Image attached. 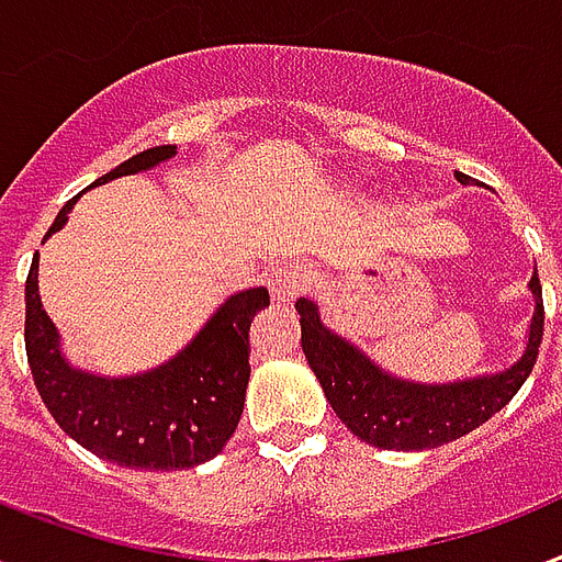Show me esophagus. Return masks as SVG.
I'll list each match as a JSON object with an SVG mask.
<instances>
[{
  "instance_id": "1",
  "label": "esophagus",
  "mask_w": 562,
  "mask_h": 562,
  "mask_svg": "<svg viewBox=\"0 0 562 562\" xmlns=\"http://www.w3.org/2000/svg\"><path fill=\"white\" fill-rule=\"evenodd\" d=\"M304 281H307V269L302 263H284L278 267L269 278V293H272V302L278 304H293L302 293Z\"/></svg>"
}]
</instances>
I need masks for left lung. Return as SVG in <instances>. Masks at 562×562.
Here are the masks:
<instances>
[{"mask_svg": "<svg viewBox=\"0 0 562 562\" xmlns=\"http://www.w3.org/2000/svg\"><path fill=\"white\" fill-rule=\"evenodd\" d=\"M460 184H469V176L458 172ZM533 319H530L528 346L510 369L495 375H477L454 384H416L402 381L375 367L372 360L337 337L319 319V307L311 299H299L295 311L302 316V349L313 375L319 378L325 398L342 425L363 442L386 451H422V448L446 446L460 439L490 416L502 411L519 386L528 381L537 363L542 342V286L533 272Z\"/></svg>", "mask_w": 562, "mask_h": 562, "instance_id": "8db88e82", "label": "left lung"}]
</instances>
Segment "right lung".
<instances>
[{
  "instance_id": "1",
  "label": "right lung",
  "mask_w": 562,
  "mask_h": 562,
  "mask_svg": "<svg viewBox=\"0 0 562 562\" xmlns=\"http://www.w3.org/2000/svg\"><path fill=\"white\" fill-rule=\"evenodd\" d=\"M176 146L134 155L90 187L158 167ZM78 199V195H76ZM72 199V202H76ZM72 202L60 207L49 234L64 228ZM46 234V237H49ZM37 251L25 278V355L52 419L95 458L128 469H190L216 458L243 416L249 384V328L269 307L263 286L228 295L176 358L128 378H104L69 367L37 293Z\"/></svg>"
}]
</instances>
